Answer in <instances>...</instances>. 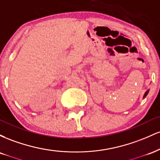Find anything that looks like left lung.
Returning a JSON list of instances; mask_svg holds the SVG:
<instances>
[{
	"instance_id": "left-lung-1",
	"label": "left lung",
	"mask_w": 160,
	"mask_h": 160,
	"mask_svg": "<svg viewBox=\"0 0 160 160\" xmlns=\"http://www.w3.org/2000/svg\"><path fill=\"white\" fill-rule=\"evenodd\" d=\"M148 92H149V90H148L146 92H145V94H144V97H146V95L148 94Z\"/></svg>"
}]
</instances>
